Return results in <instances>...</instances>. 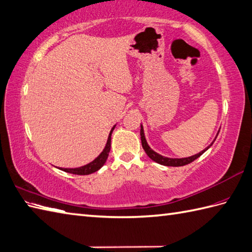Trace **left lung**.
I'll return each instance as SVG.
<instances>
[{"label": "left lung", "instance_id": "1", "mask_svg": "<svg viewBox=\"0 0 252 252\" xmlns=\"http://www.w3.org/2000/svg\"><path fill=\"white\" fill-rule=\"evenodd\" d=\"M219 133V132H218ZM140 136H141V143H142V148L143 150L145 151V153H147V155L149 156V158L151 159H153L154 161H156V163H158L160 165H164V166H171V167H179V166H184V165H188L189 163H192L193 160H195L196 158H198L200 155H202L205 151L208 150L210 148V144L208 148L203 150L202 152H199L198 154H195L193 156H189V158H165V156H161L159 154H158L156 152H154V151L151 149L148 143H147V140H145L144 138V132H143V128L141 126V129H140ZM217 138V137H216ZM216 140V139H215Z\"/></svg>", "mask_w": 252, "mask_h": 252}]
</instances>
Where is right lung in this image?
<instances>
[{"label":"right lung","mask_w":252,"mask_h":252,"mask_svg":"<svg viewBox=\"0 0 252 252\" xmlns=\"http://www.w3.org/2000/svg\"><path fill=\"white\" fill-rule=\"evenodd\" d=\"M114 127L112 128L111 131H110V135H109V138H108V142H107V145H105L104 150L102 151L101 154H100L96 159L93 160L92 163H89V164H87L85 166L79 167V168H60V169L65 171V172L73 173V175H81V176L89 175V173H93L94 171L99 170L104 165V163L108 159V156H109L110 150H111V135H112V131H113V129H114Z\"/></svg>","instance_id":"right-lung-1"}]
</instances>
